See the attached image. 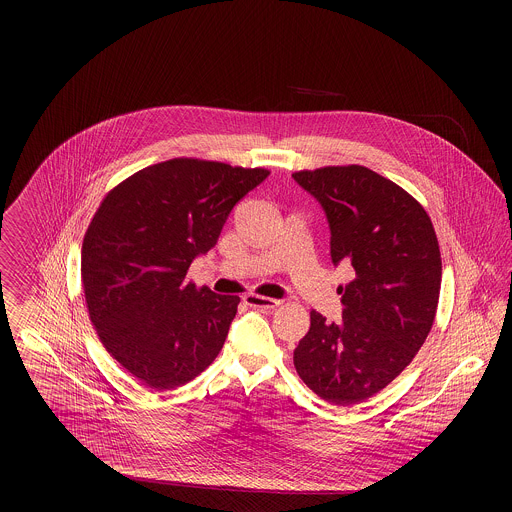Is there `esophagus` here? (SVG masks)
Instances as JSON below:
<instances>
[{
    "mask_svg": "<svg viewBox=\"0 0 512 512\" xmlns=\"http://www.w3.org/2000/svg\"><path fill=\"white\" fill-rule=\"evenodd\" d=\"M245 303L249 307H255V309H276L280 305L278 299H270V297H263V295H255V293H249L244 297Z\"/></svg>",
    "mask_w": 512,
    "mask_h": 512,
    "instance_id": "34e87169",
    "label": "esophagus"
}]
</instances>
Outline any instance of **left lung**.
<instances>
[{"label": "left lung", "mask_w": 512, "mask_h": 512, "mask_svg": "<svg viewBox=\"0 0 512 512\" xmlns=\"http://www.w3.org/2000/svg\"><path fill=\"white\" fill-rule=\"evenodd\" d=\"M320 203L334 267L351 265L340 286L341 320L311 313L293 351L299 378L328 403L355 405L384 390L428 338L441 286V257L422 205L361 165L292 174Z\"/></svg>", "instance_id": "8db88e82"}]
</instances>
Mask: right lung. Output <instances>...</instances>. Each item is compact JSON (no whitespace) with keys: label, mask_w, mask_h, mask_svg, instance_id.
I'll list each match as a JSON object with an SVG mask.
<instances>
[{"label":"right lung","mask_w":512,"mask_h":512,"mask_svg":"<svg viewBox=\"0 0 512 512\" xmlns=\"http://www.w3.org/2000/svg\"><path fill=\"white\" fill-rule=\"evenodd\" d=\"M270 172L171 159L101 201L82 244V286L99 340L151 390H174L219 355L238 295L186 282L234 205Z\"/></svg>","instance_id":"obj_1"}]
</instances>
